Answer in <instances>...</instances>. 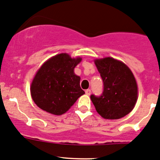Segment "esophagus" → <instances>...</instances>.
Here are the masks:
<instances>
[{
	"mask_svg": "<svg viewBox=\"0 0 160 160\" xmlns=\"http://www.w3.org/2000/svg\"><path fill=\"white\" fill-rule=\"evenodd\" d=\"M85 92H86V94L87 95V96H89V95L91 94V90H90V89H87V90L85 91Z\"/></svg>",
	"mask_w": 160,
	"mask_h": 160,
	"instance_id": "1",
	"label": "esophagus"
}]
</instances>
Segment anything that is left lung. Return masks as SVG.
I'll list each match as a JSON object with an SVG mask.
<instances>
[{"mask_svg":"<svg viewBox=\"0 0 160 160\" xmlns=\"http://www.w3.org/2000/svg\"><path fill=\"white\" fill-rule=\"evenodd\" d=\"M103 81L101 96L91 95L96 110L106 119H118L133 110L138 99V85L126 64L108 57L95 60Z\"/></svg>","mask_w":160,"mask_h":160,"instance_id":"obj_1","label":"left lung"}]
</instances>
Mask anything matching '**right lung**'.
Listing matches in <instances>:
<instances>
[{
	"mask_svg": "<svg viewBox=\"0 0 160 160\" xmlns=\"http://www.w3.org/2000/svg\"><path fill=\"white\" fill-rule=\"evenodd\" d=\"M81 60L61 53L44 63L30 87L32 98L38 107L48 113L61 115L85 93L80 88V77L73 72Z\"/></svg>",
	"mask_w": 160,
	"mask_h": 160,
	"instance_id": "1",
	"label": "right lung"
}]
</instances>
